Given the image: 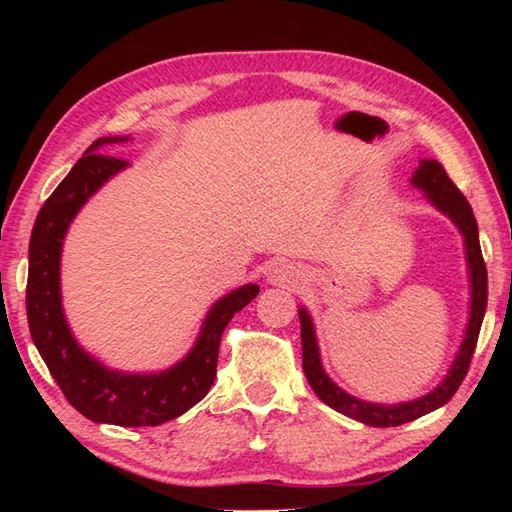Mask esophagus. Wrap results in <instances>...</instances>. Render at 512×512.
<instances>
[{
    "instance_id": "34e87169",
    "label": "esophagus",
    "mask_w": 512,
    "mask_h": 512,
    "mask_svg": "<svg viewBox=\"0 0 512 512\" xmlns=\"http://www.w3.org/2000/svg\"><path fill=\"white\" fill-rule=\"evenodd\" d=\"M268 281L275 286H284V288H297L306 281V275L303 270L290 262H279L273 268L268 270Z\"/></svg>"
}]
</instances>
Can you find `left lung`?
I'll list each match as a JSON object with an SVG mask.
<instances>
[{
	"label": "left lung",
	"mask_w": 512,
	"mask_h": 512,
	"mask_svg": "<svg viewBox=\"0 0 512 512\" xmlns=\"http://www.w3.org/2000/svg\"><path fill=\"white\" fill-rule=\"evenodd\" d=\"M413 187L422 189L427 193V200L436 206L449 220L460 228L464 237L466 248V262H469V275H471V314L469 325H466L464 341L460 345V352L444 376L442 383L429 391L427 396H420L416 400L400 402V405H376V402H365L347 394L339 385L332 383L330 376L325 374L321 365V354L317 345V334H314V325L306 308L299 310L301 321V350H303V374H306L310 387L314 389L325 405L336 409L347 418H354L358 422H365L369 427H398L416 420L424 413L438 409L453 398L455 391L462 385V380L469 372L471 358L477 345V336H480L482 319L486 312L488 301V277H486V264L480 248V235H477V222L471 204L466 202L462 191L455 187V182L447 176V171L438 160H420V167L416 169L411 178Z\"/></svg>",
	"instance_id": "1"
}]
</instances>
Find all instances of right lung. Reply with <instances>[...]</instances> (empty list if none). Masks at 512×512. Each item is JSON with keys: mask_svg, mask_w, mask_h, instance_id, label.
Segmentation results:
<instances>
[{"mask_svg": "<svg viewBox=\"0 0 512 512\" xmlns=\"http://www.w3.org/2000/svg\"><path fill=\"white\" fill-rule=\"evenodd\" d=\"M125 138H99L43 202L28 248L26 312L37 350L70 405L92 422L118 427H156L200 402L215 380L222 332L233 314L259 295L246 284L213 303L198 341L180 363L158 374H125L105 367L76 343L61 306V246L81 206L127 167L103 151Z\"/></svg>", "mask_w": 512, "mask_h": 512, "instance_id": "add662e5", "label": "right lung"}]
</instances>
